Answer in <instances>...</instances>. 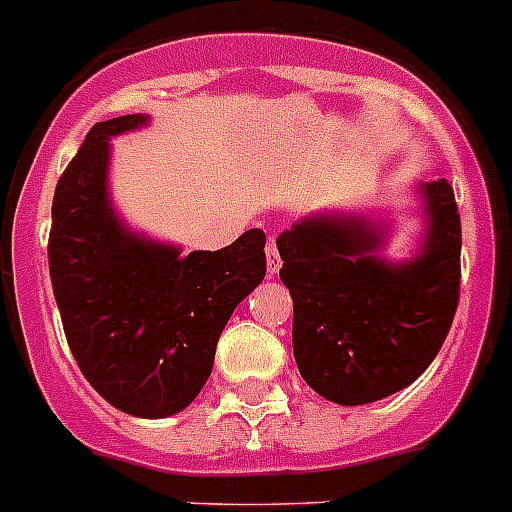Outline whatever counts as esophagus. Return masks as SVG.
<instances>
[{
  "label": "esophagus",
  "mask_w": 512,
  "mask_h": 512,
  "mask_svg": "<svg viewBox=\"0 0 512 512\" xmlns=\"http://www.w3.org/2000/svg\"><path fill=\"white\" fill-rule=\"evenodd\" d=\"M265 263H268V276H276L278 268H281V257H278V249L273 239H268V247H265Z\"/></svg>",
  "instance_id": "1"
}]
</instances>
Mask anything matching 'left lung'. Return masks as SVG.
<instances>
[{
  "instance_id": "obj_1",
  "label": "left lung",
  "mask_w": 512,
  "mask_h": 512,
  "mask_svg": "<svg viewBox=\"0 0 512 512\" xmlns=\"http://www.w3.org/2000/svg\"><path fill=\"white\" fill-rule=\"evenodd\" d=\"M423 236L410 260L381 255L386 226L368 215L313 213L276 239L294 302V360L336 405H368L421 376L460 297V215L444 178L418 186Z\"/></svg>"
}]
</instances>
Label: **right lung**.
I'll return each mask as SVG.
<instances>
[{
    "label": "right lung",
    "instance_id": "add662e5",
    "mask_svg": "<svg viewBox=\"0 0 512 512\" xmlns=\"http://www.w3.org/2000/svg\"><path fill=\"white\" fill-rule=\"evenodd\" d=\"M147 123L139 112L86 134L54 189L49 276L86 381L123 413L168 418L202 392L228 318L265 278V234L181 255L131 231L107 189L110 139Z\"/></svg>",
    "mask_w": 512,
    "mask_h": 512
}]
</instances>
